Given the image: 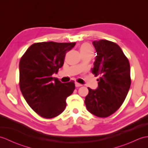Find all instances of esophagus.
Here are the masks:
<instances>
[{
  "instance_id": "obj_1",
  "label": "esophagus",
  "mask_w": 148,
  "mask_h": 148,
  "mask_svg": "<svg viewBox=\"0 0 148 148\" xmlns=\"http://www.w3.org/2000/svg\"><path fill=\"white\" fill-rule=\"evenodd\" d=\"M75 87H80V86H82V84L78 83V82H75Z\"/></svg>"
}]
</instances>
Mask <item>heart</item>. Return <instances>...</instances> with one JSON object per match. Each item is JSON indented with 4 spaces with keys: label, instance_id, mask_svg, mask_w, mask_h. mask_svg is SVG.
<instances>
[{
    "label": "heart",
    "instance_id": "heart-1",
    "mask_svg": "<svg viewBox=\"0 0 148 148\" xmlns=\"http://www.w3.org/2000/svg\"><path fill=\"white\" fill-rule=\"evenodd\" d=\"M93 51L92 47L88 43L82 44L80 47V52L81 54L84 53H92Z\"/></svg>",
    "mask_w": 148,
    "mask_h": 148
}]
</instances>
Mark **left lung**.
Masks as SVG:
<instances>
[{"label":"left lung","mask_w":148,"mask_h":148,"mask_svg":"<svg viewBox=\"0 0 148 148\" xmlns=\"http://www.w3.org/2000/svg\"><path fill=\"white\" fill-rule=\"evenodd\" d=\"M97 56L92 73L98 79L96 90L88 88L85 98L88 110L98 117H107L124 101L131 83L130 64L117 44L106 40L93 41Z\"/></svg>","instance_id":"obj_1"}]
</instances>
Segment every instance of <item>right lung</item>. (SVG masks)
Returning <instances> with one entry per match:
<instances>
[{
    "label": "right lung",
    "mask_w": 148,
    "mask_h": 148,
    "mask_svg": "<svg viewBox=\"0 0 148 148\" xmlns=\"http://www.w3.org/2000/svg\"><path fill=\"white\" fill-rule=\"evenodd\" d=\"M75 43H36L26 51L19 62L21 91L34 111L46 119L60 115L66 98L73 93L74 82L62 83L53 74L63 66L64 58Z\"/></svg>",
    "instance_id": "1"
}]
</instances>
